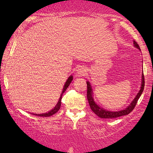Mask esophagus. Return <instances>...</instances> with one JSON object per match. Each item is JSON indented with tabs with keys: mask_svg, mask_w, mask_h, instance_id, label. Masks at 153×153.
Instances as JSON below:
<instances>
[{
	"mask_svg": "<svg viewBox=\"0 0 153 153\" xmlns=\"http://www.w3.org/2000/svg\"><path fill=\"white\" fill-rule=\"evenodd\" d=\"M86 73V70L83 67H79L77 70V74L78 75V76H84Z\"/></svg>",
	"mask_w": 153,
	"mask_h": 153,
	"instance_id": "esophagus-1",
	"label": "esophagus"
}]
</instances>
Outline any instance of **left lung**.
<instances>
[{
	"label": "left lung",
	"mask_w": 153,
	"mask_h": 153,
	"mask_svg": "<svg viewBox=\"0 0 153 153\" xmlns=\"http://www.w3.org/2000/svg\"><path fill=\"white\" fill-rule=\"evenodd\" d=\"M134 44V46L136 48L139 49L140 50V47H139L138 44L134 41L133 42ZM87 99L88 101L89 105L91 110L94 111V113L96 114L98 117L100 118L103 119H113V118H117V117H122V116L127 115L134 108L135 106L137 105V101L139 98L140 97L142 94H143L144 87H145V80H144V75H142V82H141V87H140V90L139 91L138 94H137V96H135V98L133 99V101H131L130 104L128 106L127 108H124V109L118 111H108L105 108H101V106H99V105H97V103L94 101V97H93V90L92 87H91L90 82L87 81Z\"/></svg>",
	"instance_id": "1"
}]
</instances>
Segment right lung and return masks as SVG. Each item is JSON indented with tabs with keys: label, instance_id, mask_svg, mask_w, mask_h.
I'll return each mask as SVG.
<instances>
[{
	"label": "right lung",
	"instance_id": "1",
	"mask_svg": "<svg viewBox=\"0 0 153 153\" xmlns=\"http://www.w3.org/2000/svg\"><path fill=\"white\" fill-rule=\"evenodd\" d=\"M73 75H71V76L69 77V78H68V80H67V81L65 82V83L64 85V87H63V89H62V94L60 95V97H59V99L58 101V102H57V104H56V106L54 107V108H52V110H50V111L47 112V113H43V114H34V115H36V116H38V117H50V116L54 114L55 113H57V111H58L59 108H60V106H61V99H62V94H64L65 91H66V89L68 88V86L70 85V84H71V82H72V80H73Z\"/></svg>",
	"mask_w": 153,
	"mask_h": 153
}]
</instances>
